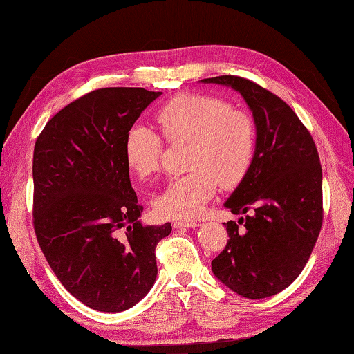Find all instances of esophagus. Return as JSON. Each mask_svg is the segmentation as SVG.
<instances>
[{"label": "esophagus", "instance_id": "1", "mask_svg": "<svg viewBox=\"0 0 354 354\" xmlns=\"http://www.w3.org/2000/svg\"><path fill=\"white\" fill-rule=\"evenodd\" d=\"M173 227L175 228H194L199 227L198 221H175L173 222Z\"/></svg>", "mask_w": 354, "mask_h": 354}]
</instances>
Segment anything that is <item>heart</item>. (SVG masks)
I'll use <instances>...</instances> for the list:
<instances>
[{
	"label": "heart",
	"mask_w": 354,
	"mask_h": 354,
	"mask_svg": "<svg viewBox=\"0 0 354 354\" xmlns=\"http://www.w3.org/2000/svg\"><path fill=\"white\" fill-rule=\"evenodd\" d=\"M156 122L169 141H190L187 167L171 178L155 199L158 214L170 219L198 216L214 198L219 184L237 185L250 170L257 145L254 118L221 97L181 94L156 111ZM164 141L153 127L132 124L124 137V158L140 178L160 170Z\"/></svg>",
	"instance_id": "1"
}]
</instances>
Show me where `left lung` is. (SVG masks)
<instances>
[{"mask_svg": "<svg viewBox=\"0 0 354 354\" xmlns=\"http://www.w3.org/2000/svg\"><path fill=\"white\" fill-rule=\"evenodd\" d=\"M243 97L257 127L250 170L225 207L230 240L213 274L245 298H268L301 274L322 225V170L312 135L280 97L237 76L202 79ZM243 227H240L239 225Z\"/></svg>", "mask_w": 354, "mask_h": 354, "instance_id": "8db88e82", "label": "left lung"}]
</instances>
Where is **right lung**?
Returning a JSON list of instances; mask_svg holds the SVG:
<instances>
[{"mask_svg":"<svg viewBox=\"0 0 354 354\" xmlns=\"http://www.w3.org/2000/svg\"><path fill=\"white\" fill-rule=\"evenodd\" d=\"M162 93L102 88L61 109L33 152V225L59 281L99 312H123L152 289L155 248L171 232L142 225L124 137Z\"/></svg>","mask_w":354,"mask_h":354,"instance_id":"1","label":"right lung"}]
</instances>
